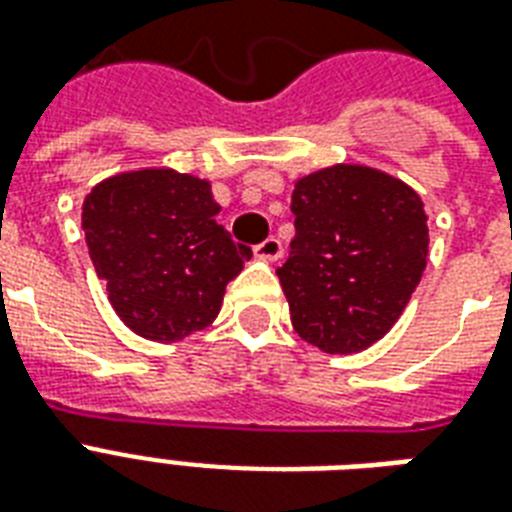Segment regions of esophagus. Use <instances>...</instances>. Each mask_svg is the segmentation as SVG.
<instances>
[{
  "instance_id": "esophagus-1",
  "label": "esophagus",
  "mask_w": 512,
  "mask_h": 512,
  "mask_svg": "<svg viewBox=\"0 0 512 512\" xmlns=\"http://www.w3.org/2000/svg\"><path fill=\"white\" fill-rule=\"evenodd\" d=\"M281 252H284V249H281V241L276 239V236L260 241V244L255 247V257H257V260H265V263H273V260H279Z\"/></svg>"
}]
</instances>
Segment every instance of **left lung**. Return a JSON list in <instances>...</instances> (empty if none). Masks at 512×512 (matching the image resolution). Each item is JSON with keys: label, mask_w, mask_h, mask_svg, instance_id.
Instances as JSON below:
<instances>
[{"label": "left lung", "mask_w": 512, "mask_h": 512, "mask_svg": "<svg viewBox=\"0 0 512 512\" xmlns=\"http://www.w3.org/2000/svg\"><path fill=\"white\" fill-rule=\"evenodd\" d=\"M295 239L276 268L292 327L324 353L388 335L428 263V215L406 183L361 164L300 177Z\"/></svg>", "instance_id": "8db88e82"}]
</instances>
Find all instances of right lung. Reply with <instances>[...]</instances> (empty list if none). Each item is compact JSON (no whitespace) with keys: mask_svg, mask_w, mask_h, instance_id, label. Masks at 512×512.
<instances>
[{"mask_svg":"<svg viewBox=\"0 0 512 512\" xmlns=\"http://www.w3.org/2000/svg\"><path fill=\"white\" fill-rule=\"evenodd\" d=\"M207 180L175 170L106 177L87 193L82 228L116 316L154 342L209 327L252 249L217 225Z\"/></svg>","mask_w":512,"mask_h":512,"instance_id":"right-lung-1","label":"right lung"}]
</instances>
